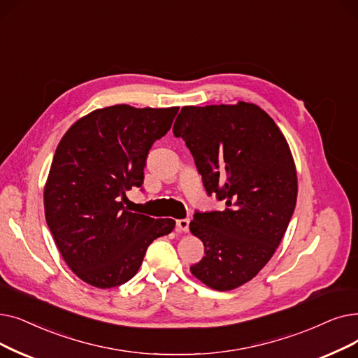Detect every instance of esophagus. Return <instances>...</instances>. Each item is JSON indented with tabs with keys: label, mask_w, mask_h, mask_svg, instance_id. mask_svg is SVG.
I'll return each mask as SVG.
<instances>
[{
	"label": "esophagus",
	"mask_w": 358,
	"mask_h": 358,
	"mask_svg": "<svg viewBox=\"0 0 358 358\" xmlns=\"http://www.w3.org/2000/svg\"><path fill=\"white\" fill-rule=\"evenodd\" d=\"M189 225H190V220H178L177 221V228L182 232L189 231Z\"/></svg>",
	"instance_id": "obj_1"
}]
</instances>
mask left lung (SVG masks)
Here are the masks:
<instances>
[{
	"instance_id": "8db88e82",
	"label": "left lung",
	"mask_w": 358,
	"mask_h": 358,
	"mask_svg": "<svg viewBox=\"0 0 358 358\" xmlns=\"http://www.w3.org/2000/svg\"><path fill=\"white\" fill-rule=\"evenodd\" d=\"M190 149L208 194L227 208L196 212L192 234L205 256L190 268L212 289L253 279L273 256L297 201V171L275 121L250 102L182 106L174 127Z\"/></svg>"
}]
</instances>
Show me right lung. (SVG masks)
I'll return each instance as SVG.
<instances>
[{
    "label": "right lung",
    "mask_w": 358,
    "mask_h": 358,
    "mask_svg": "<svg viewBox=\"0 0 358 358\" xmlns=\"http://www.w3.org/2000/svg\"><path fill=\"white\" fill-rule=\"evenodd\" d=\"M177 113L106 106L77 120L59 141L43 189L45 217L61 256L86 284H126L149 244L174 229L171 217L134 213L124 201L143 184L148 153Z\"/></svg>",
    "instance_id": "right-lung-1"
}]
</instances>
